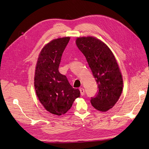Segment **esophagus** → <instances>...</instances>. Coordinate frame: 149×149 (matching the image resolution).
<instances>
[{"label":"esophagus","instance_id":"1","mask_svg":"<svg viewBox=\"0 0 149 149\" xmlns=\"http://www.w3.org/2000/svg\"><path fill=\"white\" fill-rule=\"evenodd\" d=\"M79 91H80V92H81V95H82V96H83V95H84V89L81 87V88H79Z\"/></svg>","mask_w":149,"mask_h":149}]
</instances>
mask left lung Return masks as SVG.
Instances as JSON below:
<instances>
[{
  "label": "left lung",
  "instance_id": "left-lung-1",
  "mask_svg": "<svg viewBox=\"0 0 149 149\" xmlns=\"http://www.w3.org/2000/svg\"><path fill=\"white\" fill-rule=\"evenodd\" d=\"M76 44L86 57L98 84V93L92 98L91 104L99 111H108L117 102L123 89L116 58L107 45L96 37H78Z\"/></svg>",
  "mask_w": 149,
  "mask_h": 149
}]
</instances>
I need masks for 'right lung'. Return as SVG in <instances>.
Returning <instances> with one entry per match:
<instances>
[{"mask_svg":"<svg viewBox=\"0 0 149 149\" xmlns=\"http://www.w3.org/2000/svg\"><path fill=\"white\" fill-rule=\"evenodd\" d=\"M70 39L58 38L46 44L39 53L35 70L34 86L40 102L47 111L58 116L65 114L80 97L79 89L73 88L67 77L58 71Z\"/></svg>","mask_w":149,"mask_h":149,"instance_id":"obj_1","label":"right lung"}]
</instances>
